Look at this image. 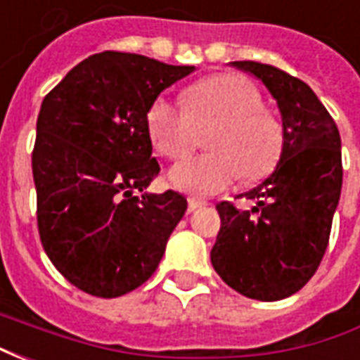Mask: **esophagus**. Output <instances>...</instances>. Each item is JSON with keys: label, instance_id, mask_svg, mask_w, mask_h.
<instances>
[{"label": "esophagus", "instance_id": "esophagus-1", "mask_svg": "<svg viewBox=\"0 0 360 360\" xmlns=\"http://www.w3.org/2000/svg\"><path fill=\"white\" fill-rule=\"evenodd\" d=\"M202 206H206V204L200 202V200H196V198H188V212H195L198 210V208H202Z\"/></svg>", "mask_w": 360, "mask_h": 360}]
</instances>
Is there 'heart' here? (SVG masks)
I'll return each mask as SVG.
<instances>
[{
    "label": "heart",
    "mask_w": 360,
    "mask_h": 360,
    "mask_svg": "<svg viewBox=\"0 0 360 360\" xmlns=\"http://www.w3.org/2000/svg\"><path fill=\"white\" fill-rule=\"evenodd\" d=\"M185 102L158 96L146 113L150 141L169 160L187 158L198 129L216 127L208 136L212 152L181 162L169 172L175 188L191 196H212L243 177H268L283 152V127L264 111L260 90L239 75H216L195 82Z\"/></svg>",
    "instance_id": "obj_1"
}]
</instances>
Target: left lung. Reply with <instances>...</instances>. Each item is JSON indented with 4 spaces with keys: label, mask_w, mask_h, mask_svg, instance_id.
<instances>
[{
    "label": "left lung",
    "mask_w": 360,
    "mask_h": 360,
    "mask_svg": "<svg viewBox=\"0 0 360 360\" xmlns=\"http://www.w3.org/2000/svg\"><path fill=\"white\" fill-rule=\"evenodd\" d=\"M231 65L255 75L278 102L283 152L276 172L241 195L257 202L252 210L216 206L221 227L210 260L237 293L279 301L304 287L328 247L343 181L340 131L307 82L257 61Z\"/></svg>",
    "instance_id": "8db88e82"
}]
</instances>
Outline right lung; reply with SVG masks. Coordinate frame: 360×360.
<instances>
[{"mask_svg":"<svg viewBox=\"0 0 360 360\" xmlns=\"http://www.w3.org/2000/svg\"><path fill=\"white\" fill-rule=\"evenodd\" d=\"M193 71L102 51L44 98L32 150L38 231L53 266L84 293L113 299L142 285L185 216L179 193L134 191L160 173L148 108Z\"/></svg>","mask_w":360,"mask_h":360,"instance_id":"right-lung-1","label":"right lung"}]
</instances>
